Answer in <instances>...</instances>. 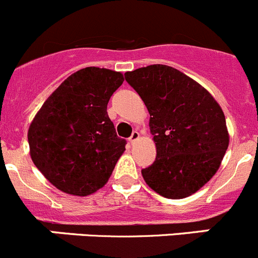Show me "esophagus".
I'll use <instances>...</instances> for the list:
<instances>
[{
  "mask_svg": "<svg viewBox=\"0 0 258 258\" xmlns=\"http://www.w3.org/2000/svg\"><path fill=\"white\" fill-rule=\"evenodd\" d=\"M139 137H140V134H139V132H137V131H134V132H132L131 136H130L128 141L131 144H135V141H136L137 139H139Z\"/></svg>",
  "mask_w": 258,
  "mask_h": 258,
  "instance_id": "34e87169",
  "label": "esophagus"
}]
</instances>
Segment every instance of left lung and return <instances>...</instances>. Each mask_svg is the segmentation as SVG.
Masks as SVG:
<instances>
[{
	"mask_svg": "<svg viewBox=\"0 0 258 258\" xmlns=\"http://www.w3.org/2000/svg\"><path fill=\"white\" fill-rule=\"evenodd\" d=\"M124 79L150 114L156 159L141 170L145 182L167 199L197 192L219 169L229 145L220 105L199 83L165 64L126 72Z\"/></svg>",
	"mask_w": 258,
	"mask_h": 258,
	"instance_id": "obj_1",
	"label": "left lung"
}]
</instances>
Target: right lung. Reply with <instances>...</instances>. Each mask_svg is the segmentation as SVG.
I'll use <instances>...</instances> for the list:
<instances>
[{"mask_svg": "<svg viewBox=\"0 0 258 258\" xmlns=\"http://www.w3.org/2000/svg\"><path fill=\"white\" fill-rule=\"evenodd\" d=\"M123 83L112 70L86 67L66 79L42 105L28 131L35 167L62 192L88 196L109 179L123 154L107 105Z\"/></svg>", "mask_w": 258, "mask_h": 258, "instance_id": "obj_1", "label": "right lung"}]
</instances>
